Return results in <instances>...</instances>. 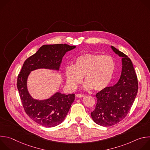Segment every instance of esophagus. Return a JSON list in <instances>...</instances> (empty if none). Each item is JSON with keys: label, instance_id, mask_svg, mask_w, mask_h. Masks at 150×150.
<instances>
[{"label": "esophagus", "instance_id": "1", "mask_svg": "<svg viewBox=\"0 0 150 150\" xmlns=\"http://www.w3.org/2000/svg\"><path fill=\"white\" fill-rule=\"evenodd\" d=\"M84 96H85V95L83 94H77L76 95V97H84Z\"/></svg>", "mask_w": 150, "mask_h": 150}]
</instances>
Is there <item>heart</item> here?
Returning a JSON list of instances; mask_svg holds the SVG:
<instances>
[{
    "mask_svg": "<svg viewBox=\"0 0 150 150\" xmlns=\"http://www.w3.org/2000/svg\"><path fill=\"white\" fill-rule=\"evenodd\" d=\"M115 62L108 55L85 53L78 56L73 67L65 69L67 82L69 87L75 88L84 76L87 88L100 91L111 81L115 69Z\"/></svg>",
    "mask_w": 150,
    "mask_h": 150,
    "instance_id": "1",
    "label": "heart"
}]
</instances>
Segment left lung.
Masks as SVG:
<instances>
[{"instance_id":"8db88e82","label":"left lung","mask_w":150,"mask_h":150,"mask_svg":"<svg viewBox=\"0 0 150 150\" xmlns=\"http://www.w3.org/2000/svg\"><path fill=\"white\" fill-rule=\"evenodd\" d=\"M122 57L120 78L113 86L105 87L96 94L97 104L91 113L93 120L103 126H110L122 120L130 111L138 89V78L131 60L112 46Z\"/></svg>"}]
</instances>
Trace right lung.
I'll return each instance as SVG.
<instances>
[{
  "instance_id": "1",
  "label": "right lung",
  "mask_w": 150,
  "mask_h": 150,
  "mask_svg": "<svg viewBox=\"0 0 150 150\" xmlns=\"http://www.w3.org/2000/svg\"><path fill=\"white\" fill-rule=\"evenodd\" d=\"M75 48L67 44L42 46L24 62L17 78V88L24 109L27 115L38 124L54 127L61 123L68 114L75 100V94L56 93L51 98L42 101L33 99L27 88V79L31 71L47 68L58 70L65 54Z\"/></svg>"
}]
</instances>
